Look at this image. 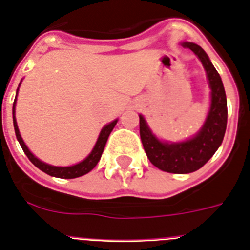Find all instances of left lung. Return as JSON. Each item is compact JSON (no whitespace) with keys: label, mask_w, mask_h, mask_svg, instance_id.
<instances>
[{"label":"left lung","mask_w":250,"mask_h":250,"mask_svg":"<svg viewBox=\"0 0 250 250\" xmlns=\"http://www.w3.org/2000/svg\"><path fill=\"white\" fill-rule=\"evenodd\" d=\"M182 45L190 48L199 57L209 80L211 103L203 127L189 140L167 143L159 140L147 126L144 116L139 115L141 143L147 158L158 169L173 174H188L200 169L222 145L228 119L227 96L220 75L200 46L193 42H183Z\"/></svg>","instance_id":"obj_1"}]
</instances>
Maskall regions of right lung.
Instances as JSON below:
<instances>
[{"label": "right lung", "instance_id": "obj_1", "mask_svg": "<svg viewBox=\"0 0 250 250\" xmlns=\"http://www.w3.org/2000/svg\"><path fill=\"white\" fill-rule=\"evenodd\" d=\"M20 87V85H19ZM17 92H19V89H17ZM15 106H16V98H15V101H13V107H12V116H13V127H15V132H16V138L19 140L20 145H21L22 150L26 154L30 161L32 164L35 165L36 167H39L40 170H42L43 173L48 174L51 176H55V178H61V179H74V178H79V176H83L85 174H87L89 171H91L96 164L100 160L101 155H103L104 147L106 145V141H107V138H109L110 132L112 131V129L115 127L116 123H118V119L114 121H111L110 124L105 125L103 127V130L100 131V135H99L98 141H96V144H95L94 149L92 151L90 152L89 156L86 159H83L81 163L76 165H72V167H54V165L46 164L43 161H41L40 159H37L36 156L32 154V152L28 150V147L26 146V144L22 140L21 135H20L19 131V126H17L16 123V118H15Z\"/></svg>", "mask_w": 250, "mask_h": 250}]
</instances>
